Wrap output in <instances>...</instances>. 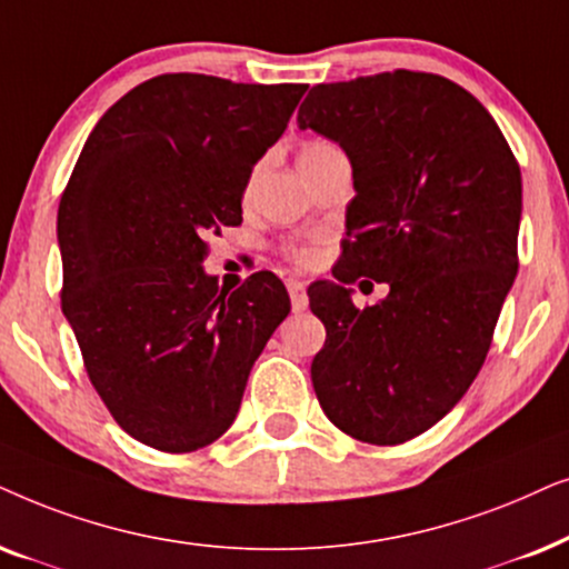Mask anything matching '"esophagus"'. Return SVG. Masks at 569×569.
<instances>
[{"label": "esophagus", "instance_id": "esophagus-1", "mask_svg": "<svg viewBox=\"0 0 569 569\" xmlns=\"http://www.w3.org/2000/svg\"><path fill=\"white\" fill-rule=\"evenodd\" d=\"M286 289H289L293 312H305V309H307V291H305V283H301L299 278H289V280H286Z\"/></svg>", "mask_w": 569, "mask_h": 569}]
</instances>
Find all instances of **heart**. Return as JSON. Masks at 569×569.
I'll return each instance as SVG.
<instances>
[{
	"mask_svg": "<svg viewBox=\"0 0 569 569\" xmlns=\"http://www.w3.org/2000/svg\"><path fill=\"white\" fill-rule=\"evenodd\" d=\"M332 153H338V148L330 146V142L309 140L299 150V169L322 161L325 156H332ZM286 257H289V260L297 262V264H312L315 257H317V249L312 244H307V241H297V244L286 247Z\"/></svg>",
	"mask_w": 569,
	"mask_h": 569,
	"instance_id": "b5f03b06",
	"label": "heart"
}]
</instances>
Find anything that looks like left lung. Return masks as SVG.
Instances as JSON below:
<instances>
[{"label": "left lung", "mask_w": 569, "mask_h": 569, "mask_svg": "<svg viewBox=\"0 0 569 569\" xmlns=\"http://www.w3.org/2000/svg\"><path fill=\"white\" fill-rule=\"evenodd\" d=\"M301 130L346 150L338 283L309 286L328 338L312 361L322 411L369 445H400L452 411L487 359L518 272L522 179L505 134L466 88L429 72H380L309 90ZM359 274L388 282L352 307Z\"/></svg>", "instance_id": "8db88e82"}]
</instances>
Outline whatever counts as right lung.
<instances>
[{"label":"right lung","instance_id":"right-lung-1","mask_svg":"<svg viewBox=\"0 0 569 569\" xmlns=\"http://www.w3.org/2000/svg\"><path fill=\"white\" fill-rule=\"evenodd\" d=\"M307 86L158 74L98 119L59 202L62 312L127 435L163 452L216 442L291 312L262 270L226 293L206 239L241 223L249 173Z\"/></svg>","mask_w":569,"mask_h":569}]
</instances>
